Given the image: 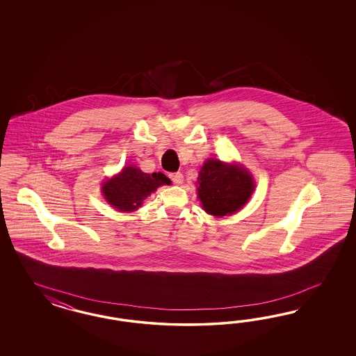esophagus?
<instances>
[{"instance_id":"obj_1","label":"esophagus","mask_w":356,"mask_h":356,"mask_svg":"<svg viewBox=\"0 0 356 356\" xmlns=\"http://www.w3.org/2000/svg\"><path fill=\"white\" fill-rule=\"evenodd\" d=\"M170 177H171V180H172L173 183L177 184V185L183 184L184 176L181 172L170 173Z\"/></svg>"}]
</instances>
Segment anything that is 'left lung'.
Here are the masks:
<instances>
[{"label":"left lung","mask_w":356,"mask_h":356,"mask_svg":"<svg viewBox=\"0 0 356 356\" xmlns=\"http://www.w3.org/2000/svg\"><path fill=\"white\" fill-rule=\"evenodd\" d=\"M197 194L207 214H235L254 192L253 177L243 165L207 159L198 172Z\"/></svg>","instance_id":"obj_1"}]
</instances>
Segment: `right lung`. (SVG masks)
Returning a JSON list of instances; mask_svg holds the SVG:
<instances>
[{
  "instance_id": "add662e5",
  "label": "right lung",
  "mask_w": 356,
  "mask_h": 356,
  "mask_svg": "<svg viewBox=\"0 0 356 356\" xmlns=\"http://www.w3.org/2000/svg\"><path fill=\"white\" fill-rule=\"evenodd\" d=\"M170 184L171 180L162 172L145 173L136 165H127L119 175L103 184L102 193L109 205L127 213L136 211L147 195Z\"/></svg>"
}]
</instances>
